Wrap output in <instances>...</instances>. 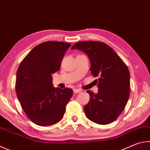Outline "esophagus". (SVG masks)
<instances>
[{
    "label": "esophagus",
    "instance_id": "esophagus-1",
    "mask_svg": "<svg viewBox=\"0 0 150 150\" xmlns=\"http://www.w3.org/2000/svg\"><path fill=\"white\" fill-rule=\"evenodd\" d=\"M73 92H74L75 93H81V91L78 89V88H75V89H73Z\"/></svg>",
    "mask_w": 150,
    "mask_h": 150
}]
</instances>
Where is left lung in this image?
I'll return each mask as SVG.
<instances>
[{"mask_svg": "<svg viewBox=\"0 0 150 150\" xmlns=\"http://www.w3.org/2000/svg\"><path fill=\"white\" fill-rule=\"evenodd\" d=\"M77 49L87 55L90 70L98 79L97 93L88 90L90 100L84 106L85 116L93 122L106 125L115 121L123 111L130 96V72L121 58L103 42L76 43Z\"/></svg>", "mask_w": 150, "mask_h": 150, "instance_id": "1", "label": "left lung"}]
</instances>
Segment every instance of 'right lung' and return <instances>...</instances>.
Listing matches in <instances>:
<instances>
[{
    "mask_svg": "<svg viewBox=\"0 0 150 150\" xmlns=\"http://www.w3.org/2000/svg\"><path fill=\"white\" fill-rule=\"evenodd\" d=\"M69 43L48 41L30 51L16 73L18 99L30 120L41 126L53 125L63 117L73 95L71 88L53 85L52 74L59 71Z\"/></svg>",
    "mask_w": 150,
    "mask_h": 150,
    "instance_id": "1",
    "label": "right lung"
}]
</instances>
